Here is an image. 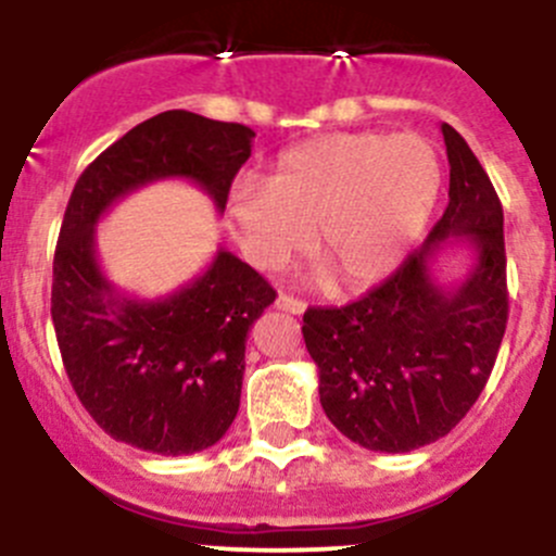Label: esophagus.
I'll return each instance as SVG.
<instances>
[{
	"mask_svg": "<svg viewBox=\"0 0 556 556\" xmlns=\"http://www.w3.org/2000/svg\"><path fill=\"white\" fill-rule=\"evenodd\" d=\"M274 304H277V309L290 312V314H304V309H306L304 301H301V299H293V295H288V293H279V295H277V301H274Z\"/></svg>",
	"mask_w": 556,
	"mask_h": 556,
	"instance_id": "34e87169",
	"label": "esophagus"
}]
</instances>
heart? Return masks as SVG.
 Returning <instances> with one entry per match:
<instances>
[{"mask_svg":"<svg viewBox=\"0 0 556 556\" xmlns=\"http://www.w3.org/2000/svg\"><path fill=\"white\" fill-rule=\"evenodd\" d=\"M439 188L441 164L428 139L328 134L285 150L266 182L233 185L226 215L257 266H285L312 230L317 279L363 290L401 266L428 226Z\"/></svg>","mask_w":556,"mask_h":556,"instance_id":"b5f03b06","label":"heart"}]
</instances>
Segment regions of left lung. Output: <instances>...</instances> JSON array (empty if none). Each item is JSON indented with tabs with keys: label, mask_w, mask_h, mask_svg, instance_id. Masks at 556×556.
Instances as JSON below:
<instances>
[{
	"label": "left lung",
	"mask_w": 556,
	"mask_h": 556,
	"mask_svg": "<svg viewBox=\"0 0 556 556\" xmlns=\"http://www.w3.org/2000/svg\"><path fill=\"white\" fill-rule=\"evenodd\" d=\"M450 204L379 288L330 309H306L304 341L319 371V403L350 441L371 452H412L444 439L490 379L508 323L503 206L463 137L441 126ZM475 247L457 289L429 263L450 238Z\"/></svg>",
	"instance_id": "8db88e82"
}]
</instances>
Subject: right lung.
Returning <instances> with one entry per match:
<instances>
[{
    "mask_svg": "<svg viewBox=\"0 0 556 556\" xmlns=\"http://www.w3.org/2000/svg\"><path fill=\"white\" fill-rule=\"evenodd\" d=\"M255 131L169 110L134 126L80 174L53 257L55 341L86 412L115 441L153 454H195L239 412L247 330L277 293L233 252L155 301L126 299L97 261L99 217L142 185L182 177L226 210Z\"/></svg>",
    "mask_w": 556,
    "mask_h": 556,
    "instance_id": "add662e5",
    "label": "right lung"
}]
</instances>
